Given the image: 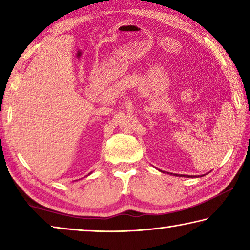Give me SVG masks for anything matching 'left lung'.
Listing matches in <instances>:
<instances>
[{
  "instance_id": "obj_1",
  "label": "left lung",
  "mask_w": 250,
  "mask_h": 250,
  "mask_svg": "<svg viewBox=\"0 0 250 250\" xmlns=\"http://www.w3.org/2000/svg\"><path fill=\"white\" fill-rule=\"evenodd\" d=\"M183 176H184V175H183Z\"/></svg>"
}]
</instances>
